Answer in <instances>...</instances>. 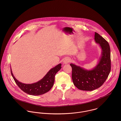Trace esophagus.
Here are the masks:
<instances>
[{
  "instance_id": "esophagus-1",
  "label": "esophagus",
  "mask_w": 121,
  "mask_h": 121,
  "mask_svg": "<svg viewBox=\"0 0 121 121\" xmlns=\"http://www.w3.org/2000/svg\"><path fill=\"white\" fill-rule=\"evenodd\" d=\"M70 61H71V60H70V59L69 58V57L65 58V59L63 60V64H68L69 62H70Z\"/></svg>"
}]
</instances>
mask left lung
Instances as JSON below:
<instances>
[{"label":"left lung","mask_w":121,"mask_h":121,"mask_svg":"<svg viewBox=\"0 0 121 121\" xmlns=\"http://www.w3.org/2000/svg\"><path fill=\"white\" fill-rule=\"evenodd\" d=\"M95 40L99 44L102 52L99 61L92 69H85L71 63L72 78L74 85L79 89L92 91L101 86L107 79L111 70L110 49L109 44L95 32Z\"/></svg>","instance_id":"8db88e82"}]
</instances>
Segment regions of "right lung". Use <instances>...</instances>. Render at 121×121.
<instances>
[{"label":"right lung","mask_w":121,"mask_h":121,"mask_svg":"<svg viewBox=\"0 0 121 121\" xmlns=\"http://www.w3.org/2000/svg\"><path fill=\"white\" fill-rule=\"evenodd\" d=\"M61 64H59L50 69L47 74L38 82L32 84H26L19 82L13 74L11 67L12 75L19 87L24 92L32 95H43L49 91L53 85L55 74L61 68Z\"/></svg>","instance_id":"obj_1"}]
</instances>
